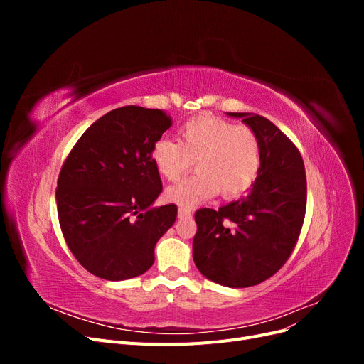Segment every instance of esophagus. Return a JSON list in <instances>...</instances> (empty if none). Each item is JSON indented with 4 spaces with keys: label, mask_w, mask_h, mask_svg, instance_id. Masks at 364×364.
<instances>
[{
    "label": "esophagus",
    "mask_w": 364,
    "mask_h": 364,
    "mask_svg": "<svg viewBox=\"0 0 364 364\" xmlns=\"http://www.w3.org/2000/svg\"><path fill=\"white\" fill-rule=\"evenodd\" d=\"M178 217H179V218H190V217H191V211H188V209L181 208L179 211H178Z\"/></svg>",
    "instance_id": "34e87169"
}]
</instances>
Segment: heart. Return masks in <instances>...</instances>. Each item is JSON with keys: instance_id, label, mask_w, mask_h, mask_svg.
Masks as SVG:
<instances>
[{"instance_id": "obj_1", "label": "heart", "mask_w": 364, "mask_h": 364, "mask_svg": "<svg viewBox=\"0 0 364 364\" xmlns=\"http://www.w3.org/2000/svg\"><path fill=\"white\" fill-rule=\"evenodd\" d=\"M196 164V176L165 191V199L191 209L222 193L226 199L245 194L261 168V144L250 127L200 115L183 123L178 142L159 138L151 147V162L167 181H178Z\"/></svg>"}]
</instances>
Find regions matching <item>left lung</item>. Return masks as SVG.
Returning <instances> with one entry per match:
<instances>
[{
  "label": "left lung",
  "mask_w": 364,
  "mask_h": 364,
  "mask_svg": "<svg viewBox=\"0 0 364 364\" xmlns=\"http://www.w3.org/2000/svg\"><path fill=\"white\" fill-rule=\"evenodd\" d=\"M241 118L261 144L259 174L241 200L196 213V267L205 278L232 289L257 285L277 273L299 238L306 178L299 150L272 121L257 114Z\"/></svg>",
  "instance_id": "8db88e82"
}]
</instances>
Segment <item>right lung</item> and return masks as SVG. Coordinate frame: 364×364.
Segmentation results:
<instances>
[{"instance_id":"right-lung-1","label":"right lung","mask_w":364,"mask_h":364,"mask_svg":"<svg viewBox=\"0 0 364 364\" xmlns=\"http://www.w3.org/2000/svg\"><path fill=\"white\" fill-rule=\"evenodd\" d=\"M170 126L161 109H114L86 129L63 164L56 190L62 234L98 278L146 273L158 240L176 222V205L151 206L162 191L151 147Z\"/></svg>"}]
</instances>
